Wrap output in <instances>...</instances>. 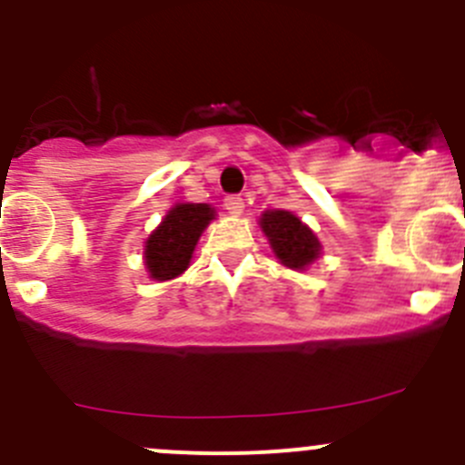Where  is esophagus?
<instances>
[{
  "label": "esophagus",
  "mask_w": 465,
  "mask_h": 465,
  "mask_svg": "<svg viewBox=\"0 0 465 465\" xmlns=\"http://www.w3.org/2000/svg\"><path fill=\"white\" fill-rule=\"evenodd\" d=\"M224 209L232 215H241L242 209H245V203H242L241 195H227V198H224Z\"/></svg>",
  "instance_id": "1"
}]
</instances>
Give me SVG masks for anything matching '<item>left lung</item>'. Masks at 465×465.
I'll use <instances>...</instances> for the list:
<instances>
[{
  "label": "left lung",
  "instance_id": "8db88e82",
  "mask_svg": "<svg viewBox=\"0 0 465 465\" xmlns=\"http://www.w3.org/2000/svg\"><path fill=\"white\" fill-rule=\"evenodd\" d=\"M261 227L276 259L285 267L303 270L320 254V241L315 233L290 211H265L261 218Z\"/></svg>",
  "mask_w": 465,
  "mask_h": 465
}]
</instances>
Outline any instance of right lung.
<instances>
[{"label":"right lung","instance_id":"add662e5","mask_svg":"<svg viewBox=\"0 0 465 465\" xmlns=\"http://www.w3.org/2000/svg\"><path fill=\"white\" fill-rule=\"evenodd\" d=\"M213 218L209 204H175L145 241V267L157 281L175 279L186 270L200 233Z\"/></svg>","mask_w":465,"mask_h":465}]
</instances>
